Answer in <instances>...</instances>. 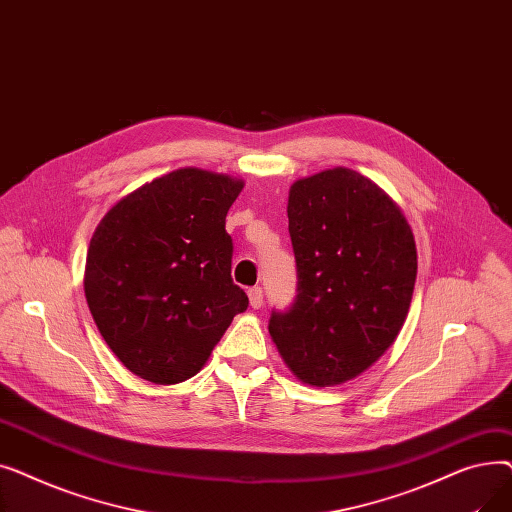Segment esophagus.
Returning a JSON list of instances; mask_svg holds the SVG:
<instances>
[{
	"label": "esophagus",
	"instance_id": "34e87169",
	"mask_svg": "<svg viewBox=\"0 0 512 512\" xmlns=\"http://www.w3.org/2000/svg\"><path fill=\"white\" fill-rule=\"evenodd\" d=\"M249 303L253 309H261L263 307V290L259 286L249 288Z\"/></svg>",
	"mask_w": 512,
	"mask_h": 512
}]
</instances>
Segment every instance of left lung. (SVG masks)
Segmentation results:
<instances>
[{"label":"left lung","mask_w":512,"mask_h":512,"mask_svg":"<svg viewBox=\"0 0 512 512\" xmlns=\"http://www.w3.org/2000/svg\"><path fill=\"white\" fill-rule=\"evenodd\" d=\"M288 232L299 294L286 313H272V340L303 384H344L405 324L417 278L413 230L384 188L338 166L292 182Z\"/></svg>","instance_id":"8db88e82"}]
</instances>
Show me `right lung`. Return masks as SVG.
Here are the masks:
<instances>
[{
    "label": "right lung",
    "mask_w": 512,
    "mask_h": 512,
    "mask_svg": "<svg viewBox=\"0 0 512 512\" xmlns=\"http://www.w3.org/2000/svg\"><path fill=\"white\" fill-rule=\"evenodd\" d=\"M242 182L180 168L122 197L97 224L85 297L122 365L151 384L193 378L236 313L249 307L230 276L226 213Z\"/></svg>",
    "instance_id": "obj_1"
}]
</instances>
